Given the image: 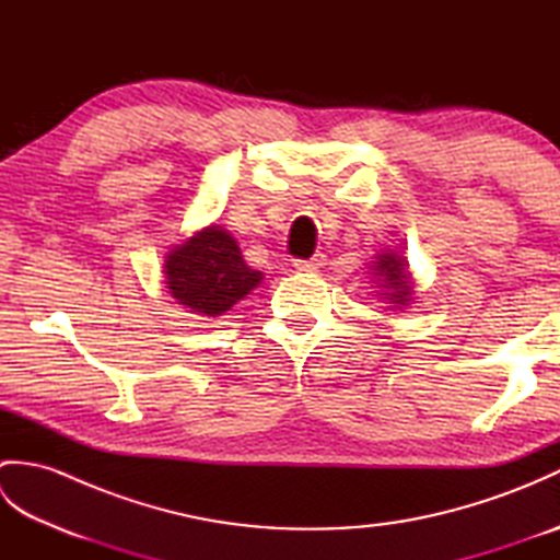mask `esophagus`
Returning a JSON list of instances; mask_svg holds the SVG:
<instances>
[{
  "mask_svg": "<svg viewBox=\"0 0 560 560\" xmlns=\"http://www.w3.org/2000/svg\"><path fill=\"white\" fill-rule=\"evenodd\" d=\"M323 265H325L323 255H317V257H313V259H295V261H293L295 271H317Z\"/></svg>",
  "mask_w": 560,
  "mask_h": 560,
  "instance_id": "obj_1",
  "label": "esophagus"
}]
</instances>
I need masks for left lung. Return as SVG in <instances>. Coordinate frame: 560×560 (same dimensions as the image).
Masks as SVG:
<instances>
[{
  "label": "left lung",
  "instance_id": "8db88e82",
  "mask_svg": "<svg viewBox=\"0 0 560 560\" xmlns=\"http://www.w3.org/2000/svg\"><path fill=\"white\" fill-rule=\"evenodd\" d=\"M375 267H377L375 269L377 277H383L387 283L385 289L392 291V293H387L392 303L407 305L409 295H411V287H409V273H407V269H404L401 259L395 255H383V257H377Z\"/></svg>",
  "mask_w": 560,
  "mask_h": 560
}]
</instances>
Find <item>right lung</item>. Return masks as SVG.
<instances>
[{"instance_id":"right-lung-1","label":"right lung","mask_w":560,"mask_h":560,"mask_svg":"<svg viewBox=\"0 0 560 560\" xmlns=\"http://www.w3.org/2000/svg\"><path fill=\"white\" fill-rule=\"evenodd\" d=\"M165 283L173 299L201 317H219L261 281L241 247L219 225L195 233L165 257Z\"/></svg>"}]
</instances>
